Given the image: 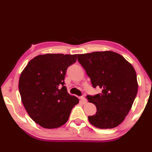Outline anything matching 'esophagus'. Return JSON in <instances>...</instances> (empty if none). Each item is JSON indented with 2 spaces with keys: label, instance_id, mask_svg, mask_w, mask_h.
I'll return each mask as SVG.
<instances>
[{
  "label": "esophagus",
  "instance_id": "esophagus-1",
  "mask_svg": "<svg viewBox=\"0 0 152 152\" xmlns=\"http://www.w3.org/2000/svg\"><path fill=\"white\" fill-rule=\"evenodd\" d=\"M80 101L83 104H85L86 102V99L84 96H80Z\"/></svg>",
  "mask_w": 152,
  "mask_h": 152
}]
</instances>
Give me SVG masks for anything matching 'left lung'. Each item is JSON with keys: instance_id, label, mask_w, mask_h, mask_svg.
<instances>
[{"instance_id": "8db88e82", "label": "left lung", "mask_w": 152, "mask_h": 152, "mask_svg": "<svg viewBox=\"0 0 152 152\" xmlns=\"http://www.w3.org/2000/svg\"><path fill=\"white\" fill-rule=\"evenodd\" d=\"M78 60L93 88L102 89L101 93L86 96L96 107V114L88 116L90 123L99 129L117 127L129 112L137 93V75L133 66L111 51L78 54Z\"/></svg>"}]
</instances>
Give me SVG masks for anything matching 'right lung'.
Wrapping results in <instances>:
<instances>
[{"label":"right lung","mask_w":152,"mask_h":152,"mask_svg":"<svg viewBox=\"0 0 152 152\" xmlns=\"http://www.w3.org/2000/svg\"><path fill=\"white\" fill-rule=\"evenodd\" d=\"M77 55L48 53L31 60L23 70L19 90L25 110L33 121L46 129L60 127L79 102L64 86L66 70Z\"/></svg>","instance_id":"right-lung-1"}]
</instances>
